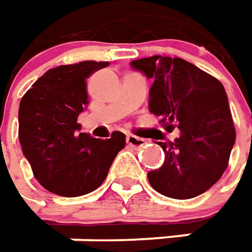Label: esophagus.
I'll use <instances>...</instances> for the list:
<instances>
[{
  "instance_id": "obj_1",
  "label": "esophagus",
  "mask_w": 252,
  "mask_h": 252,
  "mask_svg": "<svg viewBox=\"0 0 252 252\" xmlns=\"http://www.w3.org/2000/svg\"><path fill=\"white\" fill-rule=\"evenodd\" d=\"M126 143L132 148H139L145 143V139L139 138V136H135V135H126Z\"/></svg>"
}]
</instances>
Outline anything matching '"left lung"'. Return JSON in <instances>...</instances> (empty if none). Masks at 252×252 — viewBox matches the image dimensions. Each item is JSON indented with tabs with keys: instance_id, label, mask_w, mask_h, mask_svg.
<instances>
[{
	"instance_id": "8db88e82",
	"label": "left lung",
	"mask_w": 252,
	"mask_h": 252,
	"mask_svg": "<svg viewBox=\"0 0 252 252\" xmlns=\"http://www.w3.org/2000/svg\"><path fill=\"white\" fill-rule=\"evenodd\" d=\"M129 65L153 82L151 113L163 118L164 126L177 123L180 129L174 142H158L164 161L148 173L151 186L176 199L204 194L221 177L236 142L223 85L178 57L153 56Z\"/></svg>"
}]
</instances>
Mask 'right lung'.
Segmentation results:
<instances>
[{"label": "right lung", "instance_id": "right-lung-1", "mask_svg": "<svg viewBox=\"0 0 252 252\" xmlns=\"http://www.w3.org/2000/svg\"><path fill=\"white\" fill-rule=\"evenodd\" d=\"M109 63L82 61L48 69L25 93L19 104V142L36 180L61 196L94 191L107 177L126 135L109 139L81 132L76 121L88 104L86 79Z\"/></svg>", "mask_w": 252, "mask_h": 252}]
</instances>
